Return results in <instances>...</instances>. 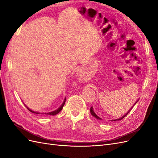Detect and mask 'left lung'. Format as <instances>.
Instances as JSON below:
<instances>
[{
	"label": "left lung",
	"instance_id": "1",
	"mask_svg": "<svg viewBox=\"0 0 158 158\" xmlns=\"http://www.w3.org/2000/svg\"><path fill=\"white\" fill-rule=\"evenodd\" d=\"M137 102H138V101H137ZM137 102H136L135 104H136V103H137ZM134 106H135V105H134ZM134 106H133V107H134ZM132 107L131 109V110L132 109ZM131 110H129V111H128V113H126V114H125V115H124L123 117H121V118H118V119H115V120H114L113 121H115L116 120H117V121H120V120H121V119H123L124 117H125L127 116V114H128V113L131 111ZM90 113H91V114H92V115H93L94 117H95V118H96L99 119V120H102V118H100V117H99L97 115V114L94 113V110H93V107H90Z\"/></svg>",
	"mask_w": 158,
	"mask_h": 158
}]
</instances>
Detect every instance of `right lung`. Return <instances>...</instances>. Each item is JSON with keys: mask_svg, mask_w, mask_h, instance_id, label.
Here are the masks:
<instances>
[{"mask_svg": "<svg viewBox=\"0 0 158 158\" xmlns=\"http://www.w3.org/2000/svg\"><path fill=\"white\" fill-rule=\"evenodd\" d=\"M65 101H66V99H64V102L63 103V104L61 105L60 106V107L58 109H56V110H55V111H52V112H50V113H45V114H50V115H55V114H56L57 113H59L61 110H62V109H63V106H64V103H65ZM27 109L29 110L30 111H31V113H36V114H40V113H38V112H35V111H31V109H30L28 107H27Z\"/></svg>", "mask_w": 158, "mask_h": 158, "instance_id": "right-lung-1", "label": "right lung"}]
</instances>
